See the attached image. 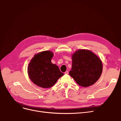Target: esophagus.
Returning a JSON list of instances; mask_svg holds the SVG:
<instances>
[{
    "mask_svg": "<svg viewBox=\"0 0 121 121\" xmlns=\"http://www.w3.org/2000/svg\"><path fill=\"white\" fill-rule=\"evenodd\" d=\"M65 74H69V71H66L65 72Z\"/></svg>",
    "mask_w": 121,
    "mask_h": 121,
    "instance_id": "34e87169",
    "label": "esophagus"
}]
</instances>
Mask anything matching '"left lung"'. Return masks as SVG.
Listing matches in <instances>:
<instances>
[{"instance_id":"left-lung-1","label":"left lung","mask_w":121,"mask_h":121,"mask_svg":"<svg viewBox=\"0 0 121 121\" xmlns=\"http://www.w3.org/2000/svg\"><path fill=\"white\" fill-rule=\"evenodd\" d=\"M72 67L69 75L78 85L87 87L99 79L102 72L100 58L91 51L79 49L72 54Z\"/></svg>"}]
</instances>
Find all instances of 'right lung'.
I'll return each instance as SVG.
<instances>
[{"mask_svg": "<svg viewBox=\"0 0 121 121\" xmlns=\"http://www.w3.org/2000/svg\"><path fill=\"white\" fill-rule=\"evenodd\" d=\"M53 53L50 50L35 54L28 67V74L31 81L44 88L53 86L57 80L64 74L51 60Z\"/></svg>", "mask_w": 121, "mask_h": 121, "instance_id": "right-lung-1", "label": "right lung"}]
</instances>
